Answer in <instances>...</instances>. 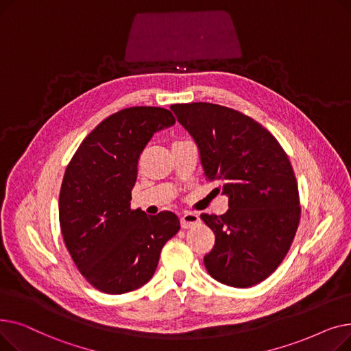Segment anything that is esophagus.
Returning <instances> with one entry per match:
<instances>
[{"label": "esophagus", "mask_w": 351, "mask_h": 351, "mask_svg": "<svg viewBox=\"0 0 351 351\" xmlns=\"http://www.w3.org/2000/svg\"><path fill=\"white\" fill-rule=\"evenodd\" d=\"M199 222H200L199 216L196 213H193V212H185V213L180 216V226L183 229H189V228L197 225Z\"/></svg>", "instance_id": "esophagus-1"}]
</instances>
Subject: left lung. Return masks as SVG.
Instances as JSON below:
<instances>
[{"mask_svg": "<svg viewBox=\"0 0 351 351\" xmlns=\"http://www.w3.org/2000/svg\"><path fill=\"white\" fill-rule=\"evenodd\" d=\"M171 109L193 138L205 176L229 197L226 213L200 215L216 237L204 259L208 273L232 287L263 282L283 262L300 220L287 155L266 128L234 109L209 102Z\"/></svg>", "mask_w": 351, "mask_h": 351, "instance_id": "left-lung-1", "label": "left lung"}]
</instances>
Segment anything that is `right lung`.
<instances>
[{
	"label": "right lung",
	"instance_id": "obj_1",
	"mask_svg": "<svg viewBox=\"0 0 351 351\" xmlns=\"http://www.w3.org/2000/svg\"><path fill=\"white\" fill-rule=\"evenodd\" d=\"M175 123L171 110L132 106L108 117L80 145L64 175L60 225L81 274L98 290L122 294L151 280L179 219L131 209L138 160L155 132Z\"/></svg>",
	"mask_w": 351,
	"mask_h": 351
}]
</instances>
